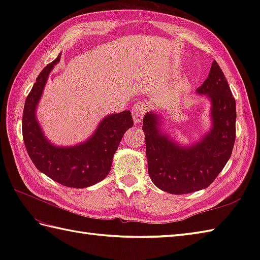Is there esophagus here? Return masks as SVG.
I'll use <instances>...</instances> for the list:
<instances>
[{
    "mask_svg": "<svg viewBox=\"0 0 260 260\" xmlns=\"http://www.w3.org/2000/svg\"><path fill=\"white\" fill-rule=\"evenodd\" d=\"M146 112H147V106L145 103H143V102L136 103L133 107V112H132V114H133L134 123L140 124Z\"/></svg>",
    "mask_w": 260,
    "mask_h": 260,
    "instance_id": "esophagus-1",
    "label": "esophagus"
}]
</instances>
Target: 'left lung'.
Here are the masks:
<instances>
[{
	"instance_id": "left-lung-1",
	"label": "left lung",
	"mask_w": 260,
	"mask_h": 260,
	"mask_svg": "<svg viewBox=\"0 0 260 260\" xmlns=\"http://www.w3.org/2000/svg\"><path fill=\"white\" fill-rule=\"evenodd\" d=\"M197 91L211 99L212 127L196 144L180 146L162 133L157 114L148 113L143 118L148 175L158 189L172 194L208 187L227 164L235 145L236 101L215 60Z\"/></svg>"
}]
</instances>
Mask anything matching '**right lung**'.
Instances as JSON below:
<instances>
[{
    "label": "right lung",
    "mask_w": 260,
    "mask_h": 260,
    "mask_svg": "<svg viewBox=\"0 0 260 260\" xmlns=\"http://www.w3.org/2000/svg\"><path fill=\"white\" fill-rule=\"evenodd\" d=\"M60 61V54L39 74L27 95L22 116V135L26 152L40 172L64 186L82 189L108 175L114 154L125 132L133 126L129 110L108 115L89 139L75 146H54L49 142L36 118L48 76Z\"/></svg>",
    "instance_id": "right-lung-1"
}]
</instances>
